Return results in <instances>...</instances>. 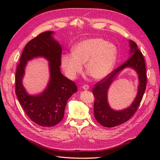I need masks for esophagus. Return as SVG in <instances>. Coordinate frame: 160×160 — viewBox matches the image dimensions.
<instances>
[{"mask_svg":"<svg viewBox=\"0 0 160 160\" xmlns=\"http://www.w3.org/2000/svg\"><path fill=\"white\" fill-rule=\"evenodd\" d=\"M82 88L85 90H88L89 89V86L88 85H83V87H82Z\"/></svg>","mask_w":160,"mask_h":160,"instance_id":"1","label":"esophagus"}]
</instances>
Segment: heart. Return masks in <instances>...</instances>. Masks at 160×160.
<instances>
[{"mask_svg": "<svg viewBox=\"0 0 160 160\" xmlns=\"http://www.w3.org/2000/svg\"><path fill=\"white\" fill-rule=\"evenodd\" d=\"M117 47L101 38L85 39L72 48V53L61 57V65L67 76L74 78L83 71L95 79H103L113 70L118 59Z\"/></svg>", "mask_w": 160, "mask_h": 160, "instance_id": "heart-1", "label": "heart"}]
</instances>
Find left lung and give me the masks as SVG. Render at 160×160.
I'll return each mask as SVG.
<instances>
[{
	"mask_svg": "<svg viewBox=\"0 0 160 160\" xmlns=\"http://www.w3.org/2000/svg\"><path fill=\"white\" fill-rule=\"evenodd\" d=\"M130 54L126 62L113 70L95 85L93 89L94 95V115L96 120L106 128H113L122 124L131 119L136 112L142 100L146 88L147 75L145 60L142 53L138 49V45L133 41H129ZM126 67H132L138 72L139 86L138 95L132 104L129 108L122 111L111 109L108 104L107 91L109 86L118 72Z\"/></svg>",
	"mask_w": 160,
	"mask_h": 160,
	"instance_id": "left-lung-1",
	"label": "left lung"
}]
</instances>
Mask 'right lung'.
<instances>
[{
  "label": "right lung",
  "mask_w": 160,
  "mask_h": 160,
  "mask_svg": "<svg viewBox=\"0 0 160 160\" xmlns=\"http://www.w3.org/2000/svg\"><path fill=\"white\" fill-rule=\"evenodd\" d=\"M52 31L39 34L25 47L17 67L15 93L26 114L34 122L43 127L59 123L64 117L65 109L70 97L77 91L73 81L61 72V46L53 38ZM38 56L50 62V80L47 88L38 96H30L22 83L27 61Z\"/></svg>",
  "instance_id": "obj_1"
}]
</instances>
